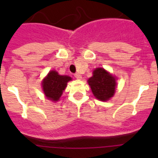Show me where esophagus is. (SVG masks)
Instances as JSON below:
<instances>
[{
	"mask_svg": "<svg viewBox=\"0 0 158 158\" xmlns=\"http://www.w3.org/2000/svg\"><path fill=\"white\" fill-rule=\"evenodd\" d=\"M74 77H75L77 79H82L81 74H79V73H76V74H74Z\"/></svg>",
	"mask_w": 158,
	"mask_h": 158,
	"instance_id": "34e87169",
	"label": "esophagus"
}]
</instances>
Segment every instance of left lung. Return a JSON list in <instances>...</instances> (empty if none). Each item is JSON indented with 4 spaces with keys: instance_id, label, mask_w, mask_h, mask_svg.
Segmentation results:
<instances>
[{
    "instance_id": "8db88e82",
    "label": "left lung",
    "mask_w": 158,
    "mask_h": 158,
    "mask_svg": "<svg viewBox=\"0 0 158 158\" xmlns=\"http://www.w3.org/2000/svg\"><path fill=\"white\" fill-rule=\"evenodd\" d=\"M95 98L100 101H107L115 94V78L102 68H98L88 80Z\"/></svg>"
}]
</instances>
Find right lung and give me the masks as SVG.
<instances>
[{
  "instance_id": "right-lung-1",
  "label": "right lung",
  "mask_w": 158,
  "mask_h": 158,
  "mask_svg": "<svg viewBox=\"0 0 158 158\" xmlns=\"http://www.w3.org/2000/svg\"><path fill=\"white\" fill-rule=\"evenodd\" d=\"M69 80H71L70 77L60 75L55 70L49 72L43 81V89L46 97L52 101H58Z\"/></svg>"
}]
</instances>
